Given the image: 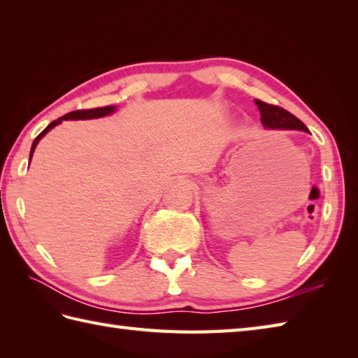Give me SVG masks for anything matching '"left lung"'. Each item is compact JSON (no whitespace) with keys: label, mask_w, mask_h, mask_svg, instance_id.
Segmentation results:
<instances>
[{"label":"left lung","mask_w":358,"mask_h":358,"mask_svg":"<svg viewBox=\"0 0 358 358\" xmlns=\"http://www.w3.org/2000/svg\"><path fill=\"white\" fill-rule=\"evenodd\" d=\"M255 104L262 115V124L268 129H295V131L308 132V127L301 121L294 117L291 112L278 108V106L268 104L260 100H255Z\"/></svg>","instance_id":"left-lung-1"}]
</instances>
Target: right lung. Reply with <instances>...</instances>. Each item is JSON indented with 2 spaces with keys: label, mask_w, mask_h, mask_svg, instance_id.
I'll use <instances>...</instances> for the list:
<instances>
[{
  "label": "right lung",
  "mask_w": 358,
  "mask_h": 358,
  "mask_svg": "<svg viewBox=\"0 0 358 358\" xmlns=\"http://www.w3.org/2000/svg\"><path fill=\"white\" fill-rule=\"evenodd\" d=\"M115 110H117V106H106V108H95V109H87V110H73V112L66 113V115H63L62 118L52 121V123L48 127H45L44 131L34 140L32 149H30L29 162H30V159H32V155H34V152H35L36 144L40 143V140L43 138L45 134L50 131V129L58 126L59 123H62V121H64V120H92V118H101V117H106V115H110V113H113Z\"/></svg>",
  "instance_id": "obj_1"
}]
</instances>
